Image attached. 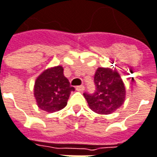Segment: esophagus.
I'll list each match as a JSON object with an SVG mask.
<instances>
[{
	"mask_svg": "<svg viewBox=\"0 0 157 157\" xmlns=\"http://www.w3.org/2000/svg\"><path fill=\"white\" fill-rule=\"evenodd\" d=\"M84 89H85V87H84L83 85H80V86H77V87H76V90H79V91H83Z\"/></svg>",
	"mask_w": 157,
	"mask_h": 157,
	"instance_id": "obj_1",
	"label": "esophagus"
}]
</instances>
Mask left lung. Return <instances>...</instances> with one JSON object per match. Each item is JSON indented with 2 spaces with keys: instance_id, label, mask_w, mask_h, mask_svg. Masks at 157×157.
<instances>
[{
  "instance_id": "1",
  "label": "left lung",
  "mask_w": 157,
  "mask_h": 157,
  "mask_svg": "<svg viewBox=\"0 0 157 157\" xmlns=\"http://www.w3.org/2000/svg\"><path fill=\"white\" fill-rule=\"evenodd\" d=\"M95 91L84 92L90 108L100 115H108L124 102L125 87L116 71L98 67L94 75Z\"/></svg>"
}]
</instances>
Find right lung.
Segmentation results:
<instances>
[{
    "mask_svg": "<svg viewBox=\"0 0 157 157\" xmlns=\"http://www.w3.org/2000/svg\"><path fill=\"white\" fill-rule=\"evenodd\" d=\"M63 72L62 67H55L45 70L36 79L34 97L40 109L52 113L67 106L70 93L75 88L70 85Z\"/></svg>",
    "mask_w": 157,
    "mask_h": 157,
    "instance_id": "obj_1",
    "label": "right lung"
}]
</instances>
